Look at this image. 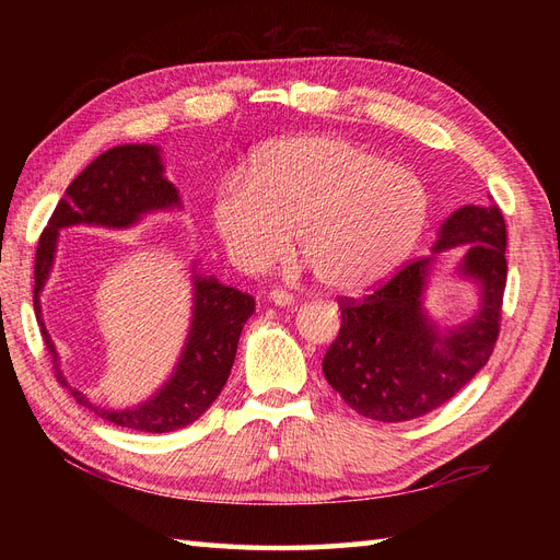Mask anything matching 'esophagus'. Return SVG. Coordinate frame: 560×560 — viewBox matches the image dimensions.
<instances>
[{
  "label": "esophagus",
  "instance_id": "obj_1",
  "mask_svg": "<svg viewBox=\"0 0 560 560\" xmlns=\"http://www.w3.org/2000/svg\"><path fill=\"white\" fill-rule=\"evenodd\" d=\"M268 301H273L276 306H292V303H294V294L284 292V290H270V292H268Z\"/></svg>",
  "mask_w": 560,
  "mask_h": 560
}]
</instances>
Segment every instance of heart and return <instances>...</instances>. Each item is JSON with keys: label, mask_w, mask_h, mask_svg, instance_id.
Here are the masks:
<instances>
[{"label": "heart", "mask_w": 560, "mask_h": 560, "mask_svg": "<svg viewBox=\"0 0 560 560\" xmlns=\"http://www.w3.org/2000/svg\"><path fill=\"white\" fill-rule=\"evenodd\" d=\"M425 184L409 167L336 135H292L261 147L245 179L214 194L212 219L229 257L259 270L299 252L329 292L366 290L409 257L428 226Z\"/></svg>", "instance_id": "b5f03b06"}]
</instances>
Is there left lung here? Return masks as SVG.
<instances>
[{"mask_svg":"<svg viewBox=\"0 0 560 560\" xmlns=\"http://www.w3.org/2000/svg\"><path fill=\"white\" fill-rule=\"evenodd\" d=\"M465 245L460 273L479 282L481 308L439 331L422 308L434 257L416 259L364 299H338L341 329L322 371L352 411L381 422L425 416L453 399L493 354L506 284V224L495 206H465L439 229L432 252Z\"/></svg>","mask_w":560,"mask_h":560,"instance_id":"obj_1","label":"left lung"}]
</instances>
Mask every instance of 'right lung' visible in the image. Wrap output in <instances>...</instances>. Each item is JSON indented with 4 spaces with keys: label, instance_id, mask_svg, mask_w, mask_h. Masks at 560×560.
Segmentation results:
<instances>
[{
    "label": "right lung",
    "instance_id": "add662e5",
    "mask_svg": "<svg viewBox=\"0 0 560 560\" xmlns=\"http://www.w3.org/2000/svg\"><path fill=\"white\" fill-rule=\"evenodd\" d=\"M179 208V194L165 179L161 149L154 144H121L100 154L70 186L44 229L35 257V315L56 378L70 389L77 404L118 428L138 432H175L191 425L222 393L238 350L243 325L254 313V296L233 290L214 276L194 268V317L175 374L154 397L132 409H103L65 381L58 350L42 317V292L58 247V231L77 224L130 229L144 214Z\"/></svg>",
    "mask_w": 560,
    "mask_h": 560
}]
</instances>
